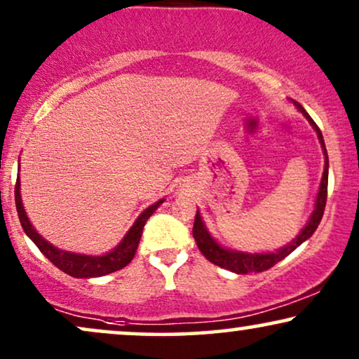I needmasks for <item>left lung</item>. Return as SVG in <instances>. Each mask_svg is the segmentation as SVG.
Masks as SVG:
<instances>
[{"mask_svg":"<svg viewBox=\"0 0 359 359\" xmlns=\"http://www.w3.org/2000/svg\"><path fill=\"white\" fill-rule=\"evenodd\" d=\"M294 106L298 107V111H302V114L305 116L308 121H310L313 129L316 130L321 147H323V154H325V170H323V177H321L318 195H316L315 210H313L308 224L303 226V230L297 235V238H294L293 242L285 245V247L280 248V250L270 252V253L235 252V250H229V248L220 247V245L213 240L212 235L208 233L207 226L203 225V222H202L201 213H198V210H197V215H195V222H194V230H192L194 238H195V242H197L198 250L203 253V257H205L208 262H212L213 265L220 266V269H226V270L233 271V273H238V275L260 273V271L271 269L275 263H278L280 260H283L285 257H288L290 253L294 250V248L300 247V245L305 242V240L310 238L311 235L315 233V230L318 229L321 217H323V212H325L326 195H328V152H326L323 135H321V130L318 129V126L315 124V121L308 116V112L300 106V104L294 102Z\"/></svg>","mask_w":359,"mask_h":359,"instance_id":"1","label":"left lung"}]
</instances>
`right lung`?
I'll use <instances>...</instances> for the list:
<instances>
[{"label":"right lung","mask_w":359,"mask_h":359,"mask_svg":"<svg viewBox=\"0 0 359 359\" xmlns=\"http://www.w3.org/2000/svg\"><path fill=\"white\" fill-rule=\"evenodd\" d=\"M15 202H16V210L18 217H20L21 226L25 230V233L33 240L36 247L39 248L41 253L48 258L53 265H56L59 270H62L65 273L74 276V278H93V276H102L107 273H112V271H117L124 269L126 265H129L130 260H133L135 255V250L139 247V240L142 237V229L146 225L149 217L152 215L154 212L157 210V207H161V203L164 202V198L154 203V205L147 207L140 215L137 220L134 222V225L130 226L129 232L126 233V237L122 238V242L117 245L114 250H111L106 255H83V253H74V252H66L59 250V248L54 247L44 240L41 235L36 232L31 225V222L26 215L25 207H22L21 202V182L20 175L16 179L15 185Z\"/></svg>","instance_id":"add662e5"}]
</instances>
